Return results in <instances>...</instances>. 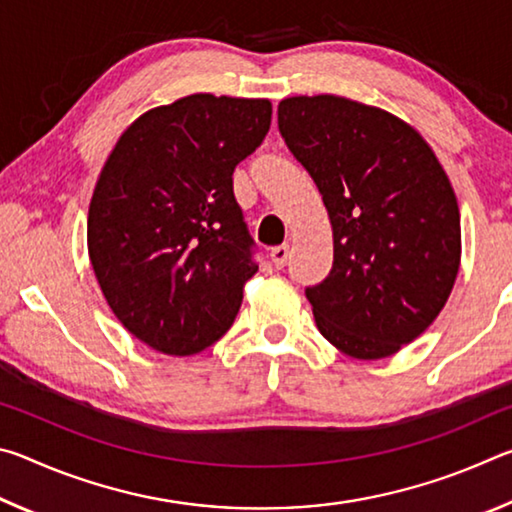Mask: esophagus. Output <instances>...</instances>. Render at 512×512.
<instances>
[{
	"label": "esophagus",
	"mask_w": 512,
	"mask_h": 512,
	"mask_svg": "<svg viewBox=\"0 0 512 512\" xmlns=\"http://www.w3.org/2000/svg\"><path fill=\"white\" fill-rule=\"evenodd\" d=\"M289 257H291V250H289V246H287V244L275 246V248L271 250V259H273L275 268H284V266H287Z\"/></svg>",
	"instance_id": "34e87169"
}]
</instances>
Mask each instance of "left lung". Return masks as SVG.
<instances>
[{
    "label": "left lung",
    "mask_w": 512,
    "mask_h": 512,
    "mask_svg": "<svg viewBox=\"0 0 512 512\" xmlns=\"http://www.w3.org/2000/svg\"><path fill=\"white\" fill-rule=\"evenodd\" d=\"M277 128L334 230L332 271L305 289L318 332L350 357H391L454 287L461 214L447 173L402 119L332 94L280 101Z\"/></svg>",
    "instance_id": "left-lung-1"
}]
</instances>
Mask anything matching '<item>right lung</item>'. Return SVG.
<instances>
[{
  "mask_svg": "<svg viewBox=\"0 0 512 512\" xmlns=\"http://www.w3.org/2000/svg\"><path fill=\"white\" fill-rule=\"evenodd\" d=\"M271 101L192 94L119 137L94 187L88 250L128 332L187 357L228 332L257 271L232 173L271 128Z\"/></svg>",
  "mask_w": 512,
  "mask_h": 512,
  "instance_id": "add662e5",
  "label": "right lung"
}]
</instances>
